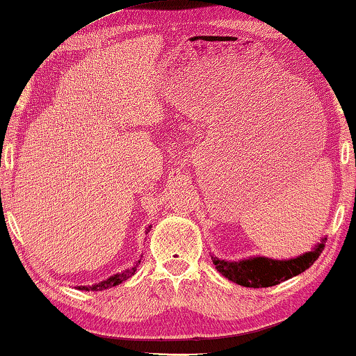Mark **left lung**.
Instances as JSON below:
<instances>
[{
	"mask_svg": "<svg viewBox=\"0 0 356 356\" xmlns=\"http://www.w3.org/2000/svg\"><path fill=\"white\" fill-rule=\"evenodd\" d=\"M326 238L321 239L310 252L289 259H273L268 257H249L238 261H228L212 257V263L220 274L234 284L249 286V289H266L279 285L295 275L304 273L312 266L325 247Z\"/></svg>",
	"mask_w": 356,
	"mask_h": 356,
	"instance_id": "8db88e82",
	"label": "left lung"
}]
</instances>
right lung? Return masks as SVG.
I'll list each match as a JSON object with an SVG mask.
<instances>
[{
  "label": "right lung",
  "mask_w": 356,
  "mask_h": 356,
  "mask_svg": "<svg viewBox=\"0 0 356 356\" xmlns=\"http://www.w3.org/2000/svg\"><path fill=\"white\" fill-rule=\"evenodd\" d=\"M150 228H152V227H149L147 231H145V233H149ZM139 263H140V259H138V261L134 263L131 268L125 269V270H123V273H118V274L111 275L109 279H106V280H103V282H98V284H93V285H81V286H77V290H83V291H101V290L111 289V286H115V285L122 284V282H125L127 279L131 277V275H134V273H136Z\"/></svg>",
  "instance_id": "right-lung-1"
}]
</instances>
